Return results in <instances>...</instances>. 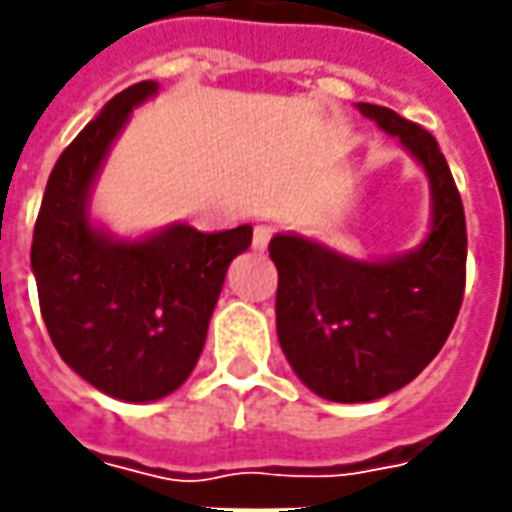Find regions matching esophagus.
<instances>
[{"label":"esophagus","mask_w":512,"mask_h":512,"mask_svg":"<svg viewBox=\"0 0 512 512\" xmlns=\"http://www.w3.org/2000/svg\"><path fill=\"white\" fill-rule=\"evenodd\" d=\"M273 233H276L273 225H256V228H253V248L256 250L267 248V245H270V239H273Z\"/></svg>","instance_id":"obj_1"}]
</instances>
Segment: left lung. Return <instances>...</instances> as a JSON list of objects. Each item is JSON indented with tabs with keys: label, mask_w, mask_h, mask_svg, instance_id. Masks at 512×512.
I'll use <instances>...</instances> for the list:
<instances>
[{
	"label": "left lung",
	"mask_w": 512,
	"mask_h": 512,
	"mask_svg": "<svg viewBox=\"0 0 512 512\" xmlns=\"http://www.w3.org/2000/svg\"><path fill=\"white\" fill-rule=\"evenodd\" d=\"M358 109L425 168L431 231L417 250L380 262L296 233L270 239L279 344L298 380L335 403L386 397L437 358L462 307L468 259L462 200L434 135L386 106Z\"/></svg>",
	"instance_id": "8db88e82"
}]
</instances>
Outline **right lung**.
<instances>
[{
    "label": "right lung",
    "instance_id": "right-lung-1",
    "mask_svg": "<svg viewBox=\"0 0 512 512\" xmlns=\"http://www.w3.org/2000/svg\"><path fill=\"white\" fill-rule=\"evenodd\" d=\"M157 92H118L61 152L41 200L30 264L41 318L72 372L98 392L149 403L194 372L228 264L253 228L200 233L177 222L146 239H115L89 222V191L129 112Z\"/></svg>",
    "mask_w": 512,
    "mask_h": 512
}]
</instances>
